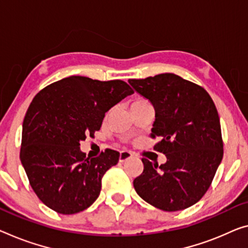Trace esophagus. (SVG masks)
Masks as SVG:
<instances>
[{"mask_svg":"<svg viewBox=\"0 0 248 248\" xmlns=\"http://www.w3.org/2000/svg\"><path fill=\"white\" fill-rule=\"evenodd\" d=\"M133 156V154L131 153V152H128V151H122L121 152V154H120V162L121 163H123V162H125V161H127V159H129Z\"/></svg>","mask_w":248,"mask_h":248,"instance_id":"1","label":"esophagus"}]
</instances>
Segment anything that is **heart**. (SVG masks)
Returning <instances> with one entry per match:
<instances>
[{
	"instance_id": "obj_1",
	"label": "heart",
	"mask_w": 248,
	"mask_h": 248,
	"mask_svg": "<svg viewBox=\"0 0 248 248\" xmlns=\"http://www.w3.org/2000/svg\"><path fill=\"white\" fill-rule=\"evenodd\" d=\"M147 105H151V103L147 98L143 96H137L135 98H133L131 102V109L133 111V109L143 108V106H147Z\"/></svg>"
}]
</instances>
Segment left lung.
Masks as SVG:
<instances>
[{
    "label": "left lung",
    "instance_id": "obj_1",
    "mask_svg": "<svg viewBox=\"0 0 248 248\" xmlns=\"http://www.w3.org/2000/svg\"><path fill=\"white\" fill-rule=\"evenodd\" d=\"M128 82L153 104L151 137H161L154 150L167 158L159 166L142 158L144 170L133 182L136 193L165 212L192 206L207 192L223 158L214 102L203 87L172 73Z\"/></svg>",
    "mask_w": 248,
    "mask_h": 248
}]
</instances>
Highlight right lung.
Masks as SVG:
<instances>
[{
    "label": "right lung",
    "instance_id": "add662e5",
    "mask_svg": "<svg viewBox=\"0 0 248 248\" xmlns=\"http://www.w3.org/2000/svg\"><path fill=\"white\" fill-rule=\"evenodd\" d=\"M134 93L121 79L70 76L44 87L26 111L20 158L42 203L60 214H76L100 195L102 177L120 153L106 148L86 157L79 142L100 131L105 113Z\"/></svg>",
    "mask_w": 248,
    "mask_h": 248
}]
</instances>
